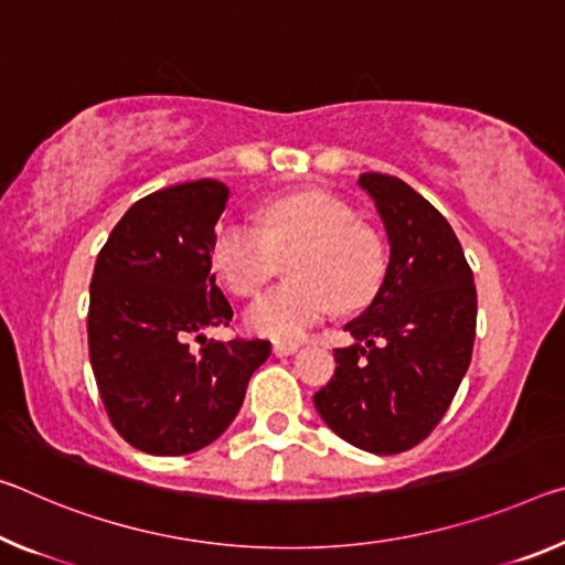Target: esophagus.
I'll return each mask as SVG.
<instances>
[{
  "mask_svg": "<svg viewBox=\"0 0 565 565\" xmlns=\"http://www.w3.org/2000/svg\"><path fill=\"white\" fill-rule=\"evenodd\" d=\"M297 349H299L297 342H279V339L274 342V354L276 356H289V354L297 352Z\"/></svg>",
  "mask_w": 565,
  "mask_h": 565,
  "instance_id": "1",
  "label": "esophagus"
}]
</instances>
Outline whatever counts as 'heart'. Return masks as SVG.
<instances>
[{
    "instance_id": "b5f03b06",
    "label": "heart",
    "mask_w": 565,
    "mask_h": 565,
    "mask_svg": "<svg viewBox=\"0 0 565 565\" xmlns=\"http://www.w3.org/2000/svg\"><path fill=\"white\" fill-rule=\"evenodd\" d=\"M289 276L246 311L254 334L297 342L342 309H360L377 294L384 250L377 234L356 223L344 201L321 191L281 195L258 211V228L223 221L211 241V266L236 297H254L291 254Z\"/></svg>"
}]
</instances>
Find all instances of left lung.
<instances>
[{"instance_id": "obj_1", "label": "left lung", "mask_w": 565, "mask_h": 565, "mask_svg": "<svg viewBox=\"0 0 565 565\" xmlns=\"http://www.w3.org/2000/svg\"><path fill=\"white\" fill-rule=\"evenodd\" d=\"M390 238L377 297L344 327L337 370L315 395L321 419L374 455L415 447L445 417L470 366L478 294L450 223L395 175L362 173Z\"/></svg>"}]
</instances>
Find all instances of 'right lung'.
Segmentation results:
<instances>
[{"instance_id": "add662e5", "label": "right lung", "mask_w": 565, "mask_h": 565, "mask_svg": "<svg viewBox=\"0 0 565 565\" xmlns=\"http://www.w3.org/2000/svg\"><path fill=\"white\" fill-rule=\"evenodd\" d=\"M228 188L201 178L132 203L107 236L89 281L87 347L97 392L125 443L188 455L223 435L271 344L209 339L234 309L211 274V241Z\"/></svg>"}]
</instances>
